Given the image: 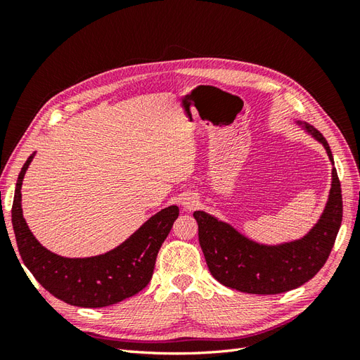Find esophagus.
I'll use <instances>...</instances> for the list:
<instances>
[{
    "label": "esophagus",
    "mask_w": 360,
    "mask_h": 360,
    "mask_svg": "<svg viewBox=\"0 0 360 360\" xmlns=\"http://www.w3.org/2000/svg\"><path fill=\"white\" fill-rule=\"evenodd\" d=\"M198 204V200L193 197V195H186V197L183 198V201H181V205L184 207V209H188V210H192V209H195V205Z\"/></svg>",
    "instance_id": "1"
}]
</instances>
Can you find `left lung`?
<instances>
[{
	"instance_id": "obj_1",
	"label": "left lung",
	"mask_w": 360,
	"mask_h": 360,
	"mask_svg": "<svg viewBox=\"0 0 360 360\" xmlns=\"http://www.w3.org/2000/svg\"><path fill=\"white\" fill-rule=\"evenodd\" d=\"M323 144L332 165L333 156L326 138L307 122H296ZM198 240L210 274L222 285L249 294H279L303 285L324 266L342 221L341 183L332 167L328 202L317 224L300 238L266 245L246 237L216 216L197 210Z\"/></svg>"
}]
</instances>
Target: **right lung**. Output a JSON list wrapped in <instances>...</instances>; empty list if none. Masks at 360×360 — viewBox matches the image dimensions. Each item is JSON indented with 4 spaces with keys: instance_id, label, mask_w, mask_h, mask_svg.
<instances>
[{
    "instance_id": "1",
    "label": "right lung",
    "mask_w": 360,
    "mask_h": 360,
    "mask_svg": "<svg viewBox=\"0 0 360 360\" xmlns=\"http://www.w3.org/2000/svg\"><path fill=\"white\" fill-rule=\"evenodd\" d=\"M36 151L24 163L16 181L12 224L20 258L39 284L52 296L81 308H103L135 296L153 276L159 249L179 217V207L162 209L117 248L85 258L51 252L32 236L22 214L24 176Z\"/></svg>"
}]
</instances>
